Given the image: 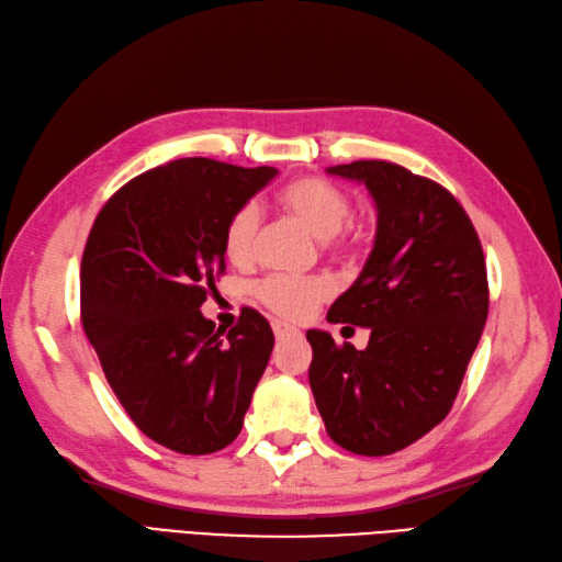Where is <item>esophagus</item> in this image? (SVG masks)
<instances>
[{"mask_svg": "<svg viewBox=\"0 0 562 562\" xmlns=\"http://www.w3.org/2000/svg\"><path fill=\"white\" fill-rule=\"evenodd\" d=\"M272 333H276L278 340H284V337H296V335H302V333H299V328H294V325L284 323V321H272Z\"/></svg>", "mask_w": 562, "mask_h": 562, "instance_id": "34e87169", "label": "esophagus"}]
</instances>
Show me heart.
<instances>
[{
  "instance_id": "b5f03b06",
  "label": "heart",
  "mask_w": 562,
  "mask_h": 562,
  "mask_svg": "<svg viewBox=\"0 0 562 562\" xmlns=\"http://www.w3.org/2000/svg\"><path fill=\"white\" fill-rule=\"evenodd\" d=\"M286 211L318 239H333L340 234L351 215L349 195L335 184L318 177H302L286 184L280 193ZM260 225V211L254 201L239 205L225 225L222 249L232 263H244L254 254L256 232ZM256 296L268 308L284 318H304L321 302L330 296L333 286L325 278H292L268 276L254 286Z\"/></svg>"
}]
</instances>
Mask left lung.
I'll use <instances>...</instances> for the list:
<instances>
[{"mask_svg": "<svg viewBox=\"0 0 562 562\" xmlns=\"http://www.w3.org/2000/svg\"><path fill=\"white\" fill-rule=\"evenodd\" d=\"M328 175L375 201L373 251L337 296L330 323L369 328V347L308 330V383L337 446L381 458L438 426L460 393L488 316L486 260L472 220L436 181L395 162L357 160Z\"/></svg>", "mask_w": 562, "mask_h": 562, "instance_id": "obj_1", "label": "left lung"}]
</instances>
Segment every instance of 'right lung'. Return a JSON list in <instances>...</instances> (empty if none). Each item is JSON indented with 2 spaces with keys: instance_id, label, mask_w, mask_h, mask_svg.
<instances>
[{
  "instance_id": "add662e5",
  "label": "right lung",
  "mask_w": 562,
  "mask_h": 562,
  "mask_svg": "<svg viewBox=\"0 0 562 562\" xmlns=\"http://www.w3.org/2000/svg\"><path fill=\"white\" fill-rule=\"evenodd\" d=\"M278 175L207 158L160 165L102 205L81 260V323L132 422L181 454L239 436L263 375L270 323L241 308L222 335L201 304L225 272L229 215Z\"/></svg>"
}]
</instances>
